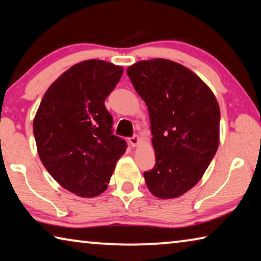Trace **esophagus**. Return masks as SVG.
<instances>
[{
  "mask_svg": "<svg viewBox=\"0 0 261 261\" xmlns=\"http://www.w3.org/2000/svg\"><path fill=\"white\" fill-rule=\"evenodd\" d=\"M129 143L131 144L132 147H136L137 145H138L140 143V138L138 136H134L131 137V138H129Z\"/></svg>",
  "mask_w": 261,
  "mask_h": 261,
  "instance_id": "obj_1",
  "label": "esophagus"
}]
</instances>
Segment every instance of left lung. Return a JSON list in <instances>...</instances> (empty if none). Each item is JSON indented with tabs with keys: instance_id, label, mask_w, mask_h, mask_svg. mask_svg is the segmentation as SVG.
<instances>
[{
	"instance_id": "obj_1",
	"label": "left lung",
	"mask_w": 261,
	"mask_h": 261,
	"mask_svg": "<svg viewBox=\"0 0 261 261\" xmlns=\"http://www.w3.org/2000/svg\"><path fill=\"white\" fill-rule=\"evenodd\" d=\"M126 73L151 121L155 166L144 173L145 182L160 199L177 198L199 182L218 151V101L196 73L174 61H139Z\"/></svg>"
}]
</instances>
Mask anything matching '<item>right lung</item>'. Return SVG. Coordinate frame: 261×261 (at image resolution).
<instances>
[{
    "instance_id": "right-lung-1",
    "label": "right lung",
    "mask_w": 261,
    "mask_h": 261,
    "mask_svg": "<svg viewBox=\"0 0 261 261\" xmlns=\"http://www.w3.org/2000/svg\"><path fill=\"white\" fill-rule=\"evenodd\" d=\"M123 68L101 60L72 65L48 88L33 121L42 165L62 188L83 198L106 191L124 139L113 135L105 100Z\"/></svg>"
}]
</instances>
